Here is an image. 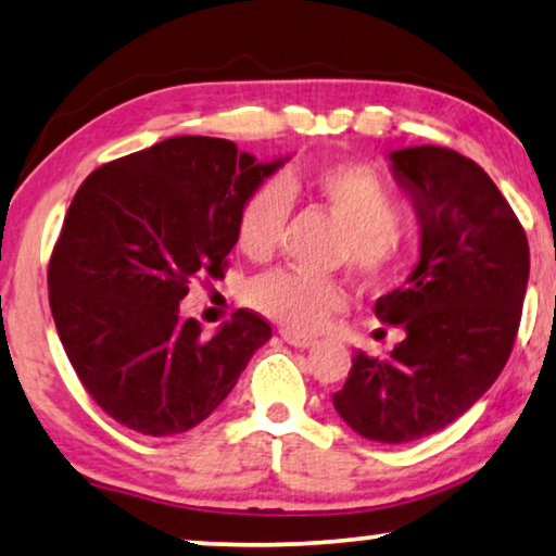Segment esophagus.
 <instances>
[{"instance_id": "esophagus-1", "label": "esophagus", "mask_w": 556, "mask_h": 556, "mask_svg": "<svg viewBox=\"0 0 556 556\" xmlns=\"http://www.w3.org/2000/svg\"><path fill=\"white\" fill-rule=\"evenodd\" d=\"M281 339H285L287 344L300 346V350H309V346L317 344V339L314 337H302V334H294V331H281Z\"/></svg>"}]
</instances>
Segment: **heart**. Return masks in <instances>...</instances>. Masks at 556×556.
Instances as JSON below:
<instances>
[{
    "label": "heart",
    "mask_w": 556,
    "mask_h": 556,
    "mask_svg": "<svg viewBox=\"0 0 556 556\" xmlns=\"http://www.w3.org/2000/svg\"><path fill=\"white\" fill-rule=\"evenodd\" d=\"M306 187L344 227V260L357 275L382 279L392 275L407 252V227L396 217V199L382 174L367 164H327L304 179H269L247 199L237 222V244L262 260L275 252L281 227L292 210V192ZM250 304L264 317L289 329L312 331L344 306L337 279L277 269L250 285Z\"/></svg>",
    "instance_id": "obj_1"
}]
</instances>
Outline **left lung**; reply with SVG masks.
Returning <instances> with one entry per match:
<instances>
[{"label": "left lung", "instance_id": "left-lung-1", "mask_svg": "<svg viewBox=\"0 0 556 556\" xmlns=\"http://www.w3.org/2000/svg\"><path fill=\"white\" fill-rule=\"evenodd\" d=\"M412 199L419 262L379 296V321L404 329L387 359L357 352L331 396L354 432L382 444L429 437L479 402L507 364L529 279L519 219L477 162L421 144L387 154Z\"/></svg>", "mask_w": 556, "mask_h": 556}]
</instances>
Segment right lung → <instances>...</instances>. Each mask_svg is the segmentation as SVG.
<instances>
[{
	"instance_id": "add662e5",
	"label": "right lung",
	"mask_w": 556,
	"mask_h": 556,
	"mask_svg": "<svg viewBox=\"0 0 556 556\" xmlns=\"http://www.w3.org/2000/svg\"><path fill=\"white\" fill-rule=\"evenodd\" d=\"M287 160L172 137L77 189L49 260V306L81 384L119 425L147 437L197 427L271 339L250 309L204 337L179 302L194 277H222L239 212Z\"/></svg>"
}]
</instances>
